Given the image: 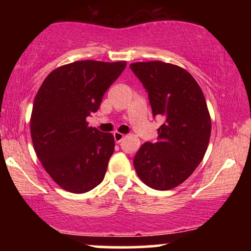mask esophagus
<instances>
[{
	"label": "esophagus",
	"instance_id": "esophagus-1",
	"mask_svg": "<svg viewBox=\"0 0 251 251\" xmlns=\"http://www.w3.org/2000/svg\"><path fill=\"white\" fill-rule=\"evenodd\" d=\"M113 137H114V140H116L117 143H120L124 139V137H125V135H124L123 133H120V132H114Z\"/></svg>",
	"mask_w": 251,
	"mask_h": 251
}]
</instances>
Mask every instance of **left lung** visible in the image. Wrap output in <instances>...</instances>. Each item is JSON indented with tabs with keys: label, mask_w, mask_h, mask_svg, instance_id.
I'll return each mask as SVG.
<instances>
[{
	"label": "left lung",
	"mask_w": 251,
	"mask_h": 251,
	"mask_svg": "<svg viewBox=\"0 0 251 251\" xmlns=\"http://www.w3.org/2000/svg\"><path fill=\"white\" fill-rule=\"evenodd\" d=\"M149 94L153 117L162 118L157 142L134 155L135 172L146 185L170 190L186 180L205 154L211 120L205 98L189 72L162 61L129 65Z\"/></svg>",
	"instance_id": "obj_1"
}]
</instances>
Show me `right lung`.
I'll list each match as a JSON object with an SVG mask.
<instances>
[{
    "mask_svg": "<svg viewBox=\"0 0 251 251\" xmlns=\"http://www.w3.org/2000/svg\"><path fill=\"white\" fill-rule=\"evenodd\" d=\"M126 62L75 61L54 70L34 100L30 134L43 168L66 191L83 194L103 180L114 152L112 133L89 127L86 118Z\"/></svg>",
    "mask_w": 251,
    "mask_h": 251,
    "instance_id": "obj_1",
    "label": "right lung"
}]
</instances>
